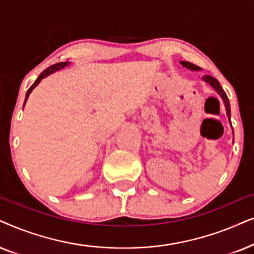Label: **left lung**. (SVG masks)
Wrapping results in <instances>:
<instances>
[{
  "mask_svg": "<svg viewBox=\"0 0 254 254\" xmlns=\"http://www.w3.org/2000/svg\"><path fill=\"white\" fill-rule=\"evenodd\" d=\"M180 63H181L182 66L186 67V68L190 69V70H201L202 69L201 67L196 66V65H194V64H191V63H188V62H180ZM202 80H203L205 83L210 84V86L214 88L216 92H217L218 95L221 96V99L223 100V103H224L225 110H226V116L229 117V122H230V123H231V121H230V117H231V109H230V102H229L228 96H226V94H225L224 90H223V88H222L221 84H219V82L215 79V77H212L210 75H204L203 77H202Z\"/></svg>",
  "mask_w": 254,
  "mask_h": 254,
  "instance_id": "obj_1",
  "label": "left lung"
}]
</instances>
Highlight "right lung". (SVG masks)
Segmentation results:
<instances>
[{
  "instance_id": "1",
  "label": "right lung",
  "mask_w": 254,
  "mask_h": 254,
  "mask_svg": "<svg viewBox=\"0 0 254 254\" xmlns=\"http://www.w3.org/2000/svg\"><path fill=\"white\" fill-rule=\"evenodd\" d=\"M69 65V62H66V63H58V64H54V65H52V66H50L49 68H46L45 70H44V72L40 74V75L37 77V80L35 81V83L32 84L31 87L29 88L28 89V92H26V95H25V101H24V104H23V108H24V106H25V103H26V101H28V99H29V96H30V94H31V92L33 89H35V88L38 86L39 84V82L40 81H42L44 77H46V76H49L50 74H52V73H54V72H57V70H60V69H63V68H65L66 66H68Z\"/></svg>"
}]
</instances>
